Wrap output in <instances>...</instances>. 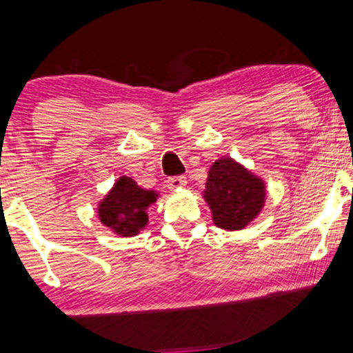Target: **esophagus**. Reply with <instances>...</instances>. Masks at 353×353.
<instances>
[{
    "label": "esophagus",
    "mask_w": 353,
    "mask_h": 353,
    "mask_svg": "<svg viewBox=\"0 0 353 353\" xmlns=\"http://www.w3.org/2000/svg\"><path fill=\"white\" fill-rule=\"evenodd\" d=\"M188 184V177L185 176H176V177H169L168 179V188L169 189H181Z\"/></svg>",
    "instance_id": "34e87169"
}]
</instances>
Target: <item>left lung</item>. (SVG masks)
<instances>
[{
  "label": "left lung",
  "instance_id": "left-lung-1",
  "mask_svg": "<svg viewBox=\"0 0 353 353\" xmlns=\"http://www.w3.org/2000/svg\"><path fill=\"white\" fill-rule=\"evenodd\" d=\"M265 182L232 158H220L210 165L203 199L212 219L223 230H241L265 205Z\"/></svg>",
  "mask_w": 353,
  "mask_h": 353
}]
</instances>
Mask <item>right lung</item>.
I'll return each instance as SVG.
<instances>
[{"label":"right lung","instance_id":"obj_1","mask_svg":"<svg viewBox=\"0 0 353 353\" xmlns=\"http://www.w3.org/2000/svg\"><path fill=\"white\" fill-rule=\"evenodd\" d=\"M158 192L139 188L131 177L121 176L99 203V219L120 236H134L148 223V207Z\"/></svg>","mask_w":353,"mask_h":353}]
</instances>
